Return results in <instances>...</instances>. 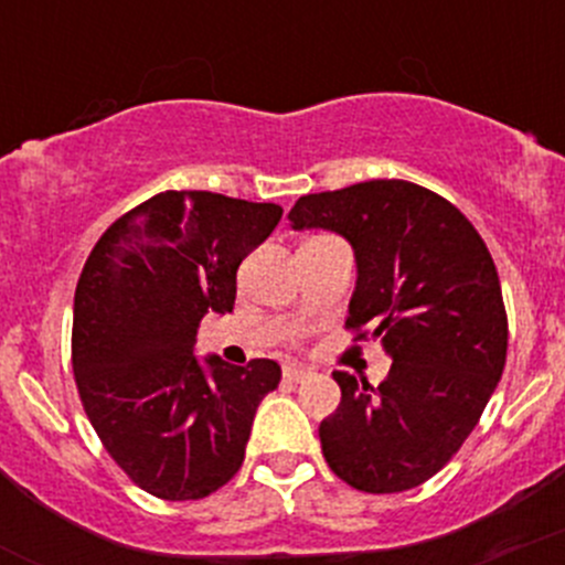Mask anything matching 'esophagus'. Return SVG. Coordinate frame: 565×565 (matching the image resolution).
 <instances>
[{"mask_svg": "<svg viewBox=\"0 0 565 565\" xmlns=\"http://www.w3.org/2000/svg\"><path fill=\"white\" fill-rule=\"evenodd\" d=\"M282 375H285V381H290V383H301V381H307V377L312 375V370L301 367V364H285Z\"/></svg>", "mask_w": 565, "mask_h": 565, "instance_id": "34e87169", "label": "esophagus"}]
</instances>
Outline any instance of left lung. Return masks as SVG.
<instances>
[{"label": "left lung", "instance_id": "1", "mask_svg": "<svg viewBox=\"0 0 565 565\" xmlns=\"http://www.w3.org/2000/svg\"><path fill=\"white\" fill-rule=\"evenodd\" d=\"M290 228L342 236L356 260L348 326L392 359L377 386L334 372L342 399L318 427L329 468L372 495L438 473L490 403L505 364L492 255L457 206L403 179L301 195Z\"/></svg>", "mask_w": 565, "mask_h": 565}]
</instances>
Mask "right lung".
Segmentation results:
<instances>
[{
  "instance_id": "add662e5",
  "label": "right lung",
  "mask_w": 565,
  "mask_h": 565,
  "mask_svg": "<svg viewBox=\"0 0 565 565\" xmlns=\"http://www.w3.org/2000/svg\"><path fill=\"white\" fill-rule=\"evenodd\" d=\"M277 203L168 190L100 236L73 305V372L108 455L149 495L198 500L242 468L280 364L195 356L209 312L234 310L236 269L269 239Z\"/></svg>"
}]
</instances>
